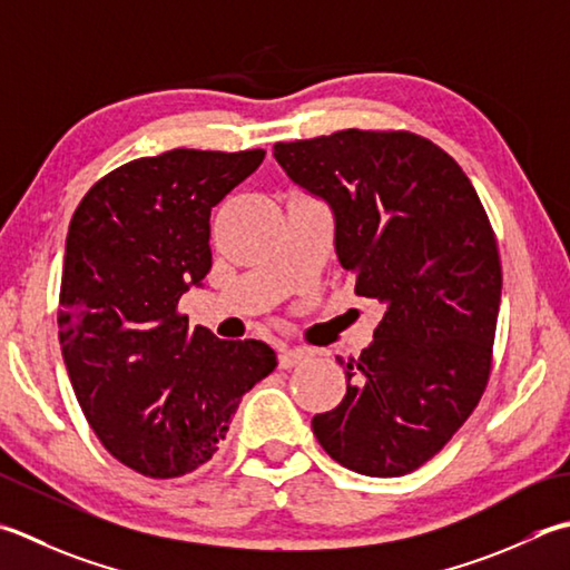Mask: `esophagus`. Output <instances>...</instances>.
Returning a JSON list of instances; mask_svg holds the SVG:
<instances>
[{
	"mask_svg": "<svg viewBox=\"0 0 570 570\" xmlns=\"http://www.w3.org/2000/svg\"><path fill=\"white\" fill-rule=\"evenodd\" d=\"M308 358H311V353L304 348H284L282 353H278V367H282V371H292V367L306 363Z\"/></svg>",
	"mask_w": 570,
	"mask_h": 570,
	"instance_id": "esophagus-1",
	"label": "esophagus"
}]
</instances>
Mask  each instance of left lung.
Masks as SVG:
<instances>
[{"label":"left lung","mask_w":570,"mask_h":570,"mask_svg":"<svg viewBox=\"0 0 570 570\" xmlns=\"http://www.w3.org/2000/svg\"><path fill=\"white\" fill-rule=\"evenodd\" d=\"M274 158L328 205L338 262L383 314L358 358H338L345 397L311 428L353 472L407 474L464 425L492 371L501 262L487 212L415 132L351 128L276 142Z\"/></svg>","instance_id":"1"}]
</instances>
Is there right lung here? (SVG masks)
Wrapping results in <instances>:
<instances>
[{
	"mask_svg": "<svg viewBox=\"0 0 570 570\" xmlns=\"http://www.w3.org/2000/svg\"><path fill=\"white\" fill-rule=\"evenodd\" d=\"M264 150H185L120 165L66 237L59 341L78 405L130 470L173 479L212 460L242 395L276 367L262 341L189 328L177 301L212 266L209 215Z\"/></svg>",
	"mask_w": 570,
	"mask_h": 570,
	"instance_id": "right-lung-1",
	"label": "right lung"
}]
</instances>
